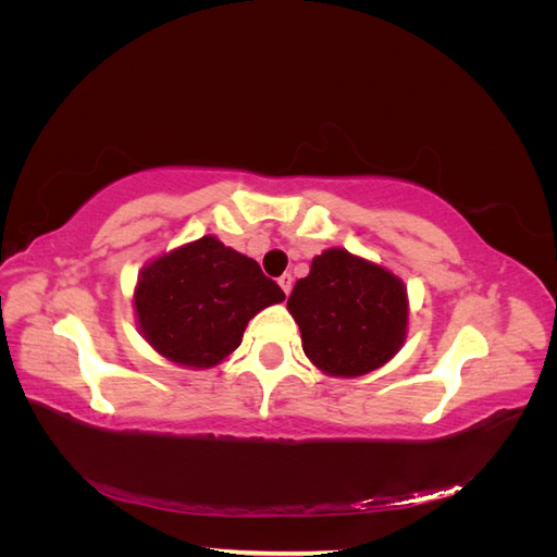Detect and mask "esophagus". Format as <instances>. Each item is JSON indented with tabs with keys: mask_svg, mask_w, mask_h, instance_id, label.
<instances>
[{
	"mask_svg": "<svg viewBox=\"0 0 557 557\" xmlns=\"http://www.w3.org/2000/svg\"><path fill=\"white\" fill-rule=\"evenodd\" d=\"M278 285H281L285 295H290V290H293V276H290V274H283V276L278 278Z\"/></svg>",
	"mask_w": 557,
	"mask_h": 557,
	"instance_id": "esophagus-1",
	"label": "esophagus"
}]
</instances>
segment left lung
<instances>
[{"mask_svg": "<svg viewBox=\"0 0 557 557\" xmlns=\"http://www.w3.org/2000/svg\"><path fill=\"white\" fill-rule=\"evenodd\" d=\"M288 309L307 358L332 376L374 372L399 350L409 301L401 281L383 267L330 248L299 278Z\"/></svg>", "mask_w": 557, "mask_h": 557, "instance_id": "left-lung-1", "label": "left lung"}]
</instances>
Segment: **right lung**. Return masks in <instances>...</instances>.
<instances>
[{"instance_id": "1", "label": "right lung", "mask_w": 557, "mask_h": 557, "mask_svg": "<svg viewBox=\"0 0 557 557\" xmlns=\"http://www.w3.org/2000/svg\"><path fill=\"white\" fill-rule=\"evenodd\" d=\"M285 293L256 260L213 237L144 267L134 309L146 342L188 367H213L242 344L248 320Z\"/></svg>"}]
</instances>
